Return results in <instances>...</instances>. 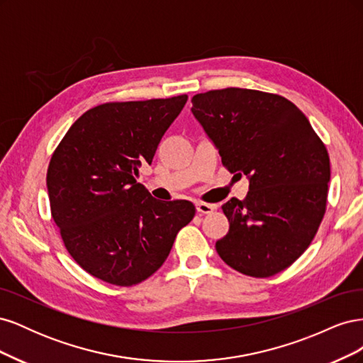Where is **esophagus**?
Listing matches in <instances>:
<instances>
[{
  "mask_svg": "<svg viewBox=\"0 0 363 363\" xmlns=\"http://www.w3.org/2000/svg\"><path fill=\"white\" fill-rule=\"evenodd\" d=\"M195 208H196V212H199V213L207 215V213H212L215 211V206L200 201V203H195Z\"/></svg>",
  "mask_w": 363,
  "mask_h": 363,
  "instance_id": "1",
  "label": "esophagus"
}]
</instances>
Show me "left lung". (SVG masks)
<instances>
[{
	"label": "left lung",
	"instance_id": "1",
	"mask_svg": "<svg viewBox=\"0 0 363 363\" xmlns=\"http://www.w3.org/2000/svg\"><path fill=\"white\" fill-rule=\"evenodd\" d=\"M192 113L224 167L247 175L245 200L223 204L230 228L216 242L228 267L271 277L311 245L325 213L330 159L309 119L286 98L240 87L192 98Z\"/></svg>",
	"mask_w": 363,
	"mask_h": 363
}]
</instances>
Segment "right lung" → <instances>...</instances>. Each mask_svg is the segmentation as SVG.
Wrapping results in <instances>:
<instances>
[{
    "mask_svg": "<svg viewBox=\"0 0 363 363\" xmlns=\"http://www.w3.org/2000/svg\"><path fill=\"white\" fill-rule=\"evenodd\" d=\"M188 95L106 103L84 112L47 172L51 215L68 252L91 276L133 286L167 260L191 201H159L138 183Z\"/></svg>",
    "mask_w": 363,
    "mask_h": 363,
    "instance_id": "right-lung-1",
    "label": "right lung"
}]
</instances>
